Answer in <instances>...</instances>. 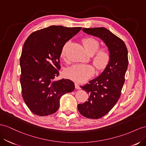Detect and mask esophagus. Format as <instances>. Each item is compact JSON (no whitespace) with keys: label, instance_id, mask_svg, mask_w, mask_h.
I'll return each instance as SVG.
<instances>
[{"label":"esophagus","instance_id":"34e87169","mask_svg":"<svg viewBox=\"0 0 146 146\" xmlns=\"http://www.w3.org/2000/svg\"><path fill=\"white\" fill-rule=\"evenodd\" d=\"M74 86H75V88H76V89H80V85L78 84V83H74Z\"/></svg>","mask_w":146,"mask_h":146}]
</instances>
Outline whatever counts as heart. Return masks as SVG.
I'll use <instances>...</instances> for the list:
<instances>
[{
    "label": "heart",
    "instance_id": "b5f03b06",
    "mask_svg": "<svg viewBox=\"0 0 146 146\" xmlns=\"http://www.w3.org/2000/svg\"><path fill=\"white\" fill-rule=\"evenodd\" d=\"M84 47L88 54H92L98 50L99 42L92 37H86L82 40ZM68 42L63 46L61 51V57L65 58L66 52L68 48ZM110 54L107 48H104L96 52L93 57V63L99 70L106 68L110 61ZM95 72V69L92 65L89 64H76L65 71L66 76L77 82L84 81L92 76Z\"/></svg>",
    "mask_w": 146,
    "mask_h": 146
}]
</instances>
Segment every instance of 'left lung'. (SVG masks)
<instances>
[{"label":"left lung","instance_id":"obj_1","mask_svg":"<svg viewBox=\"0 0 146 146\" xmlns=\"http://www.w3.org/2000/svg\"><path fill=\"white\" fill-rule=\"evenodd\" d=\"M83 31L102 40L111 56L109 65L99 76L80 86L89 97L88 101L78 104V111L85 117L98 119L109 113L120 97L128 65V50L125 42L106 28H83Z\"/></svg>","mask_w":146,"mask_h":146}]
</instances>
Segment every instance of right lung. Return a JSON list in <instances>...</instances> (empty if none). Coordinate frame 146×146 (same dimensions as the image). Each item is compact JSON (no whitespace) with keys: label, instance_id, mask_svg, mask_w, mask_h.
I'll return each instance as SVG.
<instances>
[{"label":"right lung","instance_id":"obj_1","mask_svg":"<svg viewBox=\"0 0 146 146\" xmlns=\"http://www.w3.org/2000/svg\"><path fill=\"white\" fill-rule=\"evenodd\" d=\"M81 29L53 25L33 33L26 40L20 57V83L24 101L35 114L54 113L61 97L74 91L72 81L54 80L59 75L63 46Z\"/></svg>","mask_w":146,"mask_h":146}]
</instances>
